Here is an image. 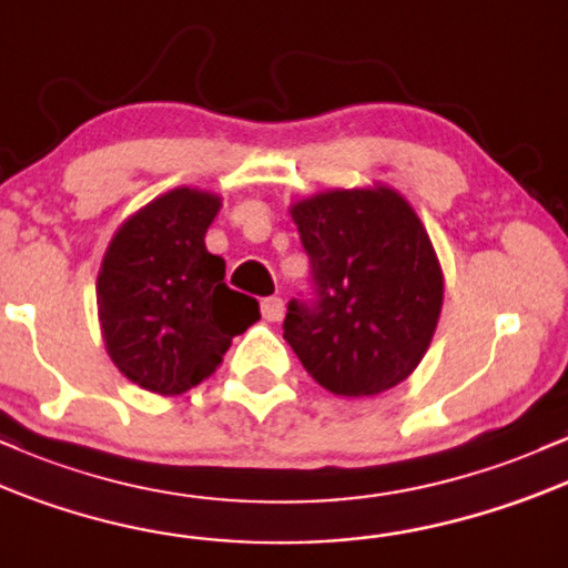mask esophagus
<instances>
[{"instance_id": "34e87169", "label": "esophagus", "mask_w": 568, "mask_h": 568, "mask_svg": "<svg viewBox=\"0 0 568 568\" xmlns=\"http://www.w3.org/2000/svg\"><path fill=\"white\" fill-rule=\"evenodd\" d=\"M260 311H263V316L267 322H282L284 316V301L282 297H263V303H260Z\"/></svg>"}]
</instances>
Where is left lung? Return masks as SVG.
Masks as SVG:
<instances>
[{
	"label": "left lung",
	"mask_w": 568,
	"mask_h": 568,
	"mask_svg": "<svg viewBox=\"0 0 568 568\" xmlns=\"http://www.w3.org/2000/svg\"><path fill=\"white\" fill-rule=\"evenodd\" d=\"M311 263L284 337L318 386L373 397L418 367L443 308V271L394 190H333L292 206Z\"/></svg>",
	"instance_id": "1"
}]
</instances>
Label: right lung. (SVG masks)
Instances as JSON below:
<instances>
[{
	"label": "right lung",
	"instance_id": "add662e5",
	"mask_svg": "<svg viewBox=\"0 0 568 568\" xmlns=\"http://www.w3.org/2000/svg\"><path fill=\"white\" fill-rule=\"evenodd\" d=\"M216 212V195L171 190L120 227L101 263L95 303L106 352L146 392L199 386L260 318L257 301L222 282L225 260L203 244Z\"/></svg>",
	"mask_w": 568,
	"mask_h": 568
}]
</instances>
